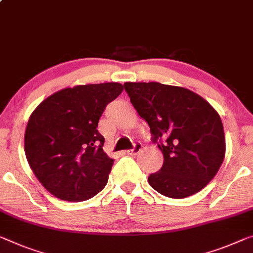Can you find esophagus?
<instances>
[{"instance_id": "1", "label": "esophagus", "mask_w": 253, "mask_h": 253, "mask_svg": "<svg viewBox=\"0 0 253 253\" xmlns=\"http://www.w3.org/2000/svg\"><path fill=\"white\" fill-rule=\"evenodd\" d=\"M141 148H142V145L140 142H135L134 143V146H133V148L132 149H127L126 153L127 154V155H135V154H138L140 150H141Z\"/></svg>"}]
</instances>
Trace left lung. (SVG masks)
<instances>
[{
    "mask_svg": "<svg viewBox=\"0 0 253 253\" xmlns=\"http://www.w3.org/2000/svg\"><path fill=\"white\" fill-rule=\"evenodd\" d=\"M124 89L164 155L162 169L148 177L151 188L174 199L203 190L225 157L224 127L215 108L183 87L126 83Z\"/></svg>",
    "mask_w": 253,
    "mask_h": 253,
    "instance_id": "8db88e82",
    "label": "left lung"
}]
</instances>
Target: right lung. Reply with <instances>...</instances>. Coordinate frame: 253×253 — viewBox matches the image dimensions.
I'll list each match as a JSON object with an SVG mask.
<instances>
[{
    "instance_id": "obj_1",
    "label": "right lung",
    "mask_w": 253,
    "mask_h": 253,
    "mask_svg": "<svg viewBox=\"0 0 253 253\" xmlns=\"http://www.w3.org/2000/svg\"><path fill=\"white\" fill-rule=\"evenodd\" d=\"M118 83L80 84L54 92L38 105L25 132V153L42 186L61 200H88L106 185L114 159L97 130Z\"/></svg>"
}]
</instances>
